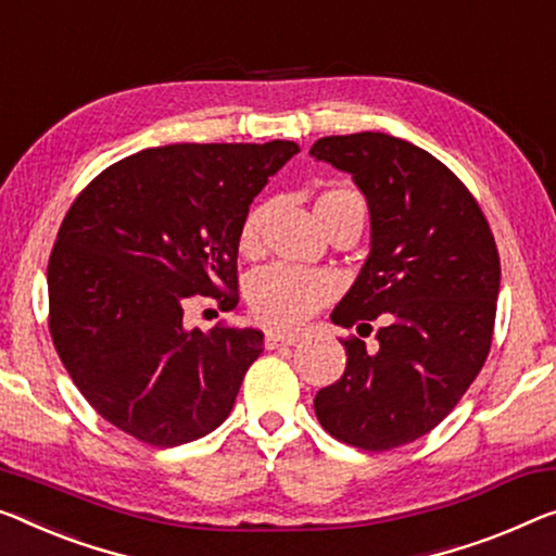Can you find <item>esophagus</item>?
Listing matches in <instances>:
<instances>
[{"label":"esophagus","instance_id":"esophagus-1","mask_svg":"<svg viewBox=\"0 0 556 556\" xmlns=\"http://www.w3.org/2000/svg\"><path fill=\"white\" fill-rule=\"evenodd\" d=\"M296 342H300L296 334H277V331H269V334L264 337V346H267V350H281V346H292Z\"/></svg>","mask_w":556,"mask_h":556}]
</instances>
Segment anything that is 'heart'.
Masks as SVG:
<instances>
[{
  "mask_svg": "<svg viewBox=\"0 0 556 556\" xmlns=\"http://www.w3.org/2000/svg\"><path fill=\"white\" fill-rule=\"evenodd\" d=\"M339 206H362L364 202L352 189H327L317 199V214H327ZM271 206L256 202L244 214L239 227V250L244 254H256L262 247L264 229H267ZM337 292V281L327 271L289 267V264H271L256 271L247 285V302L262 325L271 329H296L302 327L321 304H327Z\"/></svg>",
  "mask_w": 556,
  "mask_h": 556,
  "instance_id": "heart-1",
  "label": "heart"
}]
</instances>
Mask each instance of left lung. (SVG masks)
Segmentation results:
<instances>
[{
    "label": "left lung",
    "instance_id": "obj_1",
    "mask_svg": "<svg viewBox=\"0 0 556 556\" xmlns=\"http://www.w3.org/2000/svg\"><path fill=\"white\" fill-rule=\"evenodd\" d=\"M309 154L352 174L369 206V254L331 321L382 319L375 346L342 342L344 375L319 389L314 412L339 442L394 450L432 432L484 367L500 254L469 189L407 139L359 131Z\"/></svg>",
    "mask_w": 556,
    "mask_h": 556
}]
</instances>
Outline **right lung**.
<instances>
[{
	"instance_id": "1",
	"label": "right lung",
	"mask_w": 556,
	"mask_h": 556,
	"mask_svg": "<svg viewBox=\"0 0 556 556\" xmlns=\"http://www.w3.org/2000/svg\"><path fill=\"white\" fill-rule=\"evenodd\" d=\"M300 144H169L106 167L66 212L49 256V331L85 400L152 446L229 417L252 327L185 325L192 296L237 306L239 227Z\"/></svg>"
}]
</instances>
